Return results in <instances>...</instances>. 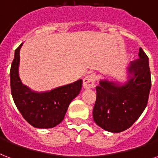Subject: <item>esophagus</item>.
<instances>
[{
    "instance_id": "esophagus-1",
    "label": "esophagus",
    "mask_w": 158,
    "mask_h": 158,
    "mask_svg": "<svg viewBox=\"0 0 158 158\" xmlns=\"http://www.w3.org/2000/svg\"><path fill=\"white\" fill-rule=\"evenodd\" d=\"M95 79H96V76H95L94 74H91L89 76L85 77L84 79V81H83V87L85 89L94 88V87Z\"/></svg>"
}]
</instances>
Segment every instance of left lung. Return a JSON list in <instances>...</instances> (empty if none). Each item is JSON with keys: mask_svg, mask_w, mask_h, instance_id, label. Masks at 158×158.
Segmentation results:
<instances>
[{"mask_svg": "<svg viewBox=\"0 0 158 158\" xmlns=\"http://www.w3.org/2000/svg\"><path fill=\"white\" fill-rule=\"evenodd\" d=\"M138 60L128 69L133 77L119 86L112 82H99L93 108V118L103 129L120 132L129 128L143 114L148 101L152 80L148 57L139 48Z\"/></svg>", "mask_w": 158, "mask_h": 158, "instance_id": "obj_1", "label": "left lung"}]
</instances>
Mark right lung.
Returning <instances> with one entry per match:
<instances>
[{"mask_svg":"<svg viewBox=\"0 0 158 158\" xmlns=\"http://www.w3.org/2000/svg\"><path fill=\"white\" fill-rule=\"evenodd\" d=\"M21 45L15 50L10 71L13 100L20 114L31 126L38 128L55 127L63 121L69 103L80 92L82 79L50 92L31 91L22 85L18 74Z\"/></svg>","mask_w":158,"mask_h":158,"instance_id":"add662e5","label":"right lung"}]
</instances>
